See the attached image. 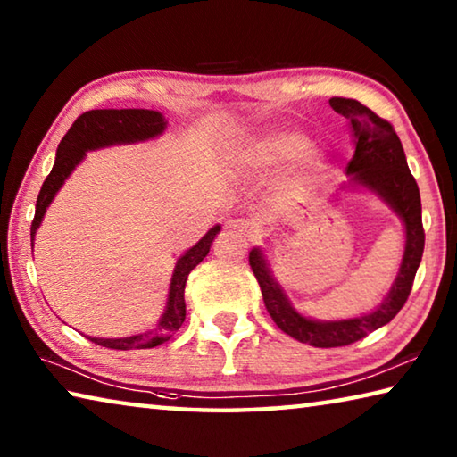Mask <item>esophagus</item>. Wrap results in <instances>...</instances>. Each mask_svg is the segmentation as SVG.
<instances>
[{
  "label": "esophagus",
  "instance_id": "1",
  "mask_svg": "<svg viewBox=\"0 0 457 457\" xmlns=\"http://www.w3.org/2000/svg\"><path fill=\"white\" fill-rule=\"evenodd\" d=\"M226 228L236 229V231H239V234H244V236H252V231H253L252 223L247 221V220H228L226 221Z\"/></svg>",
  "mask_w": 457,
  "mask_h": 457
}]
</instances>
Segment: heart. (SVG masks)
I'll return each mask as SVG.
<instances>
[{
    "instance_id": "heart-1",
    "label": "heart",
    "mask_w": 457,
    "mask_h": 457,
    "mask_svg": "<svg viewBox=\"0 0 457 457\" xmlns=\"http://www.w3.org/2000/svg\"><path fill=\"white\" fill-rule=\"evenodd\" d=\"M306 137L292 129H272L258 137H250L239 145V157L256 167H274L292 157L288 181L303 183L320 167V154L306 148Z\"/></svg>"
}]
</instances>
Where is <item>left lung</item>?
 <instances>
[{
    "label": "left lung",
    "instance_id": "1",
    "mask_svg": "<svg viewBox=\"0 0 457 457\" xmlns=\"http://www.w3.org/2000/svg\"><path fill=\"white\" fill-rule=\"evenodd\" d=\"M328 103L332 111L343 114L349 120L354 154L346 165V173L353 175V181L362 183L365 187L378 193L393 207V212L405 223L407 239L397 280L393 284L389 296L383 300V304L375 312L359 316V319L335 322L311 320L294 311L286 300L280 284L270 276L262 252L258 247L250 252L252 272L256 276L264 304L278 328H282L286 335L300 340V343L319 346V349L353 345L365 338L369 332L381 328L383 324L395 319V314L403 308L409 292L413 288L415 272L420 268L425 245L420 187L409 171L403 146H401L395 129L389 120L378 117L359 100L335 96Z\"/></svg>",
    "mask_w": 457,
    "mask_h": 457
}]
</instances>
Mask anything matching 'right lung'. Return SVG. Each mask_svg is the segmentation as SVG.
Returning <instances> with one entry per match:
<instances>
[{
	"mask_svg": "<svg viewBox=\"0 0 457 457\" xmlns=\"http://www.w3.org/2000/svg\"><path fill=\"white\" fill-rule=\"evenodd\" d=\"M165 119L163 114L157 111H145V108H103V111H87L82 112L79 119L72 122L68 133L62 138L56 151V161L50 175L46 177L40 193H37L36 201V215L32 221V244L36 229L40 228L42 218L48 205L52 204L54 195H56L62 183L68 179V175L74 171V167L84 159L87 151L100 149V146L119 145V143H137L145 141V138H153L165 130ZM220 226L212 228L207 234L199 239V242L183 253L177 260L175 272L171 278V288H169L167 298V311L161 316L157 327L143 335L127 337V338H90L92 343L106 349L117 351H130V349H151L165 340L171 338L177 330L181 328L185 320V282L207 253H210V245L213 237L218 236ZM34 247V245H32Z\"/></svg>",
	"mask_w": 457,
	"mask_h": 457,
	"instance_id": "obj_1",
	"label": "right lung"
}]
</instances>
